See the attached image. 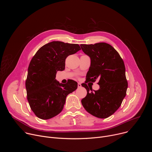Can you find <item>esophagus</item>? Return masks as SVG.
Segmentation results:
<instances>
[{"instance_id":"obj_1","label":"esophagus","mask_w":152,"mask_h":152,"mask_svg":"<svg viewBox=\"0 0 152 152\" xmlns=\"http://www.w3.org/2000/svg\"><path fill=\"white\" fill-rule=\"evenodd\" d=\"M81 86H82V85H81L80 83H77V87H78V88H80Z\"/></svg>"}]
</instances>
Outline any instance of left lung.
Listing matches in <instances>:
<instances>
[{
	"label": "left lung",
	"instance_id": "8db88e82",
	"mask_svg": "<svg viewBox=\"0 0 152 152\" xmlns=\"http://www.w3.org/2000/svg\"><path fill=\"white\" fill-rule=\"evenodd\" d=\"M82 51L90 57L91 66L82 86L87 94L81 102L85 110L91 115L106 118L113 115L121 106L126 95L127 81L124 61L117 51L106 42L81 45ZM99 79V90L94 92L86 84Z\"/></svg>",
	"mask_w": 152,
	"mask_h": 152
}]
</instances>
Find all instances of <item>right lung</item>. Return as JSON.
Returning <instances> with one entry per match:
<instances>
[{
  "instance_id": "right-lung-1",
  "label": "right lung",
  "mask_w": 152,
  "mask_h": 152,
  "mask_svg": "<svg viewBox=\"0 0 152 152\" xmlns=\"http://www.w3.org/2000/svg\"><path fill=\"white\" fill-rule=\"evenodd\" d=\"M80 49L77 44L52 41L39 48L32 58L26 80L27 99L39 118L48 120L59 114L67 95L77 89L76 81L70 79L62 84L55 77L58 71L65 69L67 57Z\"/></svg>"
}]
</instances>
